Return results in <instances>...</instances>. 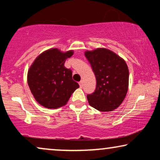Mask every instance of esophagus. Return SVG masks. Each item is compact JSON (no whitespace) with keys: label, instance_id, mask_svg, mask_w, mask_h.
I'll return each instance as SVG.
<instances>
[{"label":"esophagus","instance_id":"34e87169","mask_svg":"<svg viewBox=\"0 0 160 160\" xmlns=\"http://www.w3.org/2000/svg\"><path fill=\"white\" fill-rule=\"evenodd\" d=\"M78 84H79V86H80L81 88H82V87H83V82H82V81H81V82L78 83Z\"/></svg>","mask_w":160,"mask_h":160}]
</instances>
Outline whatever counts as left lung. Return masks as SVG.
<instances>
[{"label": "left lung", "instance_id": "left-lung-1", "mask_svg": "<svg viewBox=\"0 0 160 160\" xmlns=\"http://www.w3.org/2000/svg\"><path fill=\"white\" fill-rule=\"evenodd\" d=\"M84 55L96 78V89L87 95L89 104L100 111H112L126 97L129 86V69L125 60L110 49L87 50Z\"/></svg>", "mask_w": 160, "mask_h": 160}]
</instances>
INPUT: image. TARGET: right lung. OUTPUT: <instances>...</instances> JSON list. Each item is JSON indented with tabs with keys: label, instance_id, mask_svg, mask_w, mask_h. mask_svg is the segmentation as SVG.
I'll return each mask as SVG.
<instances>
[{
	"label": "right lung",
	"instance_id": "add662e5",
	"mask_svg": "<svg viewBox=\"0 0 160 160\" xmlns=\"http://www.w3.org/2000/svg\"><path fill=\"white\" fill-rule=\"evenodd\" d=\"M73 50L62 52L52 48L39 54L28 72V84L35 100L47 108H58L67 104L79 87L72 78V71L65 67Z\"/></svg>",
	"mask_w": 160,
	"mask_h": 160
}]
</instances>
